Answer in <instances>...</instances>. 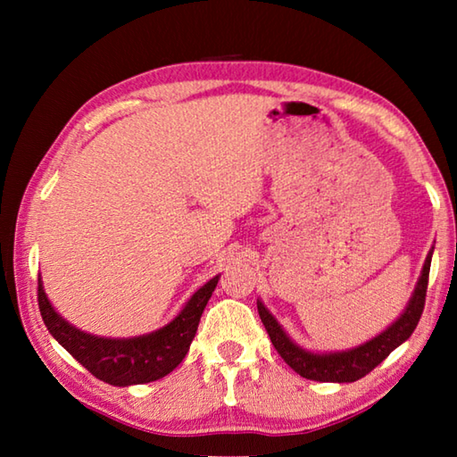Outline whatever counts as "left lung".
Segmentation results:
<instances>
[{
  "label": "left lung",
  "mask_w": 457,
  "mask_h": 457,
  "mask_svg": "<svg viewBox=\"0 0 457 457\" xmlns=\"http://www.w3.org/2000/svg\"><path fill=\"white\" fill-rule=\"evenodd\" d=\"M431 256H433V247L423 262L421 276L415 284L411 298H409L405 311L397 316V320H393L389 327L378 332L377 337L367 340V343L353 346V349H346V351L314 353L296 345L288 335H286V330L280 327V322L274 319L272 312L264 306V303L258 300L260 319L264 322L274 349L280 353V357L288 362V365L296 370L300 377L311 378V381H320V383L359 381L361 377L370 373L378 362H383L399 345H403L405 340L411 337V332L415 330L423 312Z\"/></svg>",
  "instance_id": "8db88e82"
}]
</instances>
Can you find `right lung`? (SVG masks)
<instances>
[{
	"label": "right lung",
	"mask_w": 457,
	"mask_h": 457,
	"mask_svg": "<svg viewBox=\"0 0 457 457\" xmlns=\"http://www.w3.org/2000/svg\"><path fill=\"white\" fill-rule=\"evenodd\" d=\"M218 280L220 274L193 292L179 314L165 327L130 338L96 337L76 328L52 306L42 276L37 278V304L50 335L96 378L114 386L143 385L163 378L185 359Z\"/></svg>",
	"instance_id": "right-lung-1"
}]
</instances>
